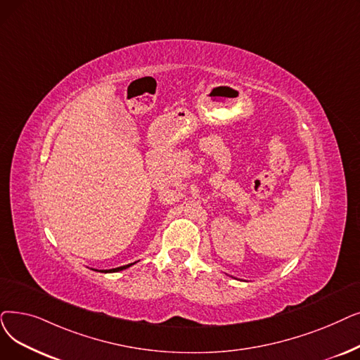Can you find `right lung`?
<instances>
[{"mask_svg":"<svg viewBox=\"0 0 360 360\" xmlns=\"http://www.w3.org/2000/svg\"><path fill=\"white\" fill-rule=\"evenodd\" d=\"M134 263H131V264H124V266H120V268H115V269H105V271H101V272H119V271H123V269H128L129 266H132Z\"/></svg>","mask_w":360,"mask_h":360,"instance_id":"right-lung-1","label":"right lung"}]
</instances>
